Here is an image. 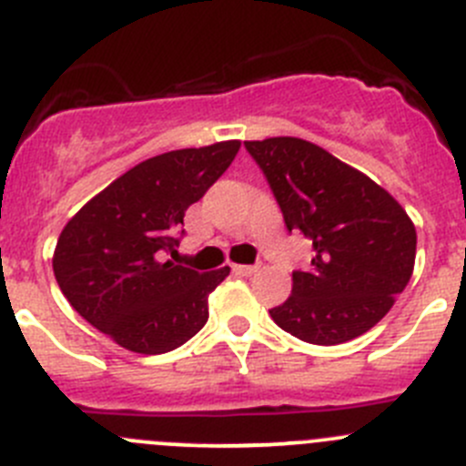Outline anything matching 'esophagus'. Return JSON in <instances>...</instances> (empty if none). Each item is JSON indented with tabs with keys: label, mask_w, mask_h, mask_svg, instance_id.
Masks as SVG:
<instances>
[{
	"label": "esophagus",
	"mask_w": 466,
	"mask_h": 466,
	"mask_svg": "<svg viewBox=\"0 0 466 466\" xmlns=\"http://www.w3.org/2000/svg\"><path fill=\"white\" fill-rule=\"evenodd\" d=\"M257 270H259V266H246V264L234 266V273L243 275V278H250V275H255Z\"/></svg>",
	"instance_id": "esophagus-1"
}]
</instances>
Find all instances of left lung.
<instances>
[{"label": "left lung", "instance_id": "obj_1", "mask_svg": "<svg viewBox=\"0 0 466 466\" xmlns=\"http://www.w3.org/2000/svg\"><path fill=\"white\" fill-rule=\"evenodd\" d=\"M289 232L311 243V264L293 270L291 296L270 319L316 346L371 329L408 287L417 229L403 207L360 170L293 137L246 141Z\"/></svg>", "mask_w": 466, "mask_h": 466}]
</instances>
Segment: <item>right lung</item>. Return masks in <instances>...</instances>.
I'll list each match as a JSON object with an SVG mask.
<instances>
[{
	"instance_id": "right-lung-1",
	"label": "right lung",
	"mask_w": 466,
	"mask_h": 466,
	"mask_svg": "<svg viewBox=\"0 0 466 466\" xmlns=\"http://www.w3.org/2000/svg\"><path fill=\"white\" fill-rule=\"evenodd\" d=\"M238 147L223 141L152 157L67 220L52 266L76 314L141 355L168 353L200 332L209 319L207 298L229 268L198 273L166 255L177 252L184 214L229 168Z\"/></svg>"
}]
</instances>
